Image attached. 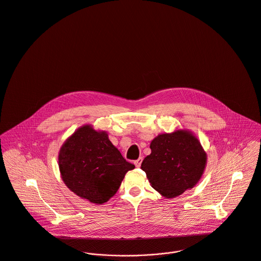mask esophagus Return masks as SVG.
I'll return each mask as SVG.
<instances>
[{
    "instance_id": "34e87169",
    "label": "esophagus",
    "mask_w": 261,
    "mask_h": 261,
    "mask_svg": "<svg viewBox=\"0 0 261 261\" xmlns=\"http://www.w3.org/2000/svg\"><path fill=\"white\" fill-rule=\"evenodd\" d=\"M141 162H142V157H139V159H137V160L135 161V165H136L137 167H139V166L141 165Z\"/></svg>"
}]
</instances>
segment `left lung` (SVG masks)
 <instances>
[{"label": "left lung", "instance_id": "left-lung-1", "mask_svg": "<svg viewBox=\"0 0 261 261\" xmlns=\"http://www.w3.org/2000/svg\"><path fill=\"white\" fill-rule=\"evenodd\" d=\"M150 149L140 168L151 187L165 198H175L192 189L205 171L207 153L188 129L158 135L151 140Z\"/></svg>", "mask_w": 261, "mask_h": 261}]
</instances>
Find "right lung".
Masks as SVG:
<instances>
[{
    "instance_id": "obj_1",
    "label": "right lung",
    "mask_w": 261,
    "mask_h": 261,
    "mask_svg": "<svg viewBox=\"0 0 261 261\" xmlns=\"http://www.w3.org/2000/svg\"><path fill=\"white\" fill-rule=\"evenodd\" d=\"M58 165L70 191L96 205L108 202L119 190L125 173L135 168L108 134L91 124L80 126L64 141Z\"/></svg>"
}]
</instances>
